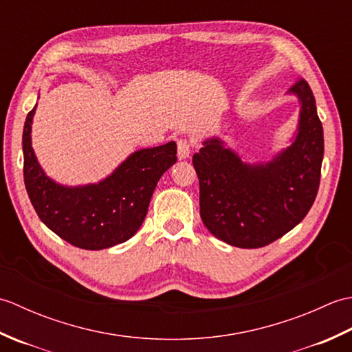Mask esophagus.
<instances>
[{
	"mask_svg": "<svg viewBox=\"0 0 352 352\" xmlns=\"http://www.w3.org/2000/svg\"><path fill=\"white\" fill-rule=\"evenodd\" d=\"M192 151V144L188 139H180L177 142V155L178 159L183 160V159H188Z\"/></svg>",
	"mask_w": 352,
	"mask_h": 352,
	"instance_id": "1",
	"label": "esophagus"
}]
</instances>
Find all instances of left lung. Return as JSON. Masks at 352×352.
<instances>
[{
	"label": "left lung",
	"instance_id": "8db88e82",
	"mask_svg": "<svg viewBox=\"0 0 352 352\" xmlns=\"http://www.w3.org/2000/svg\"><path fill=\"white\" fill-rule=\"evenodd\" d=\"M301 104L294 144L271 162L250 164L207 139L193 154L199 178V213L219 241L237 248H261L300 223L318 195L324 159V130L307 81L289 89Z\"/></svg>",
	"mask_w": 352,
	"mask_h": 352
}]
</instances>
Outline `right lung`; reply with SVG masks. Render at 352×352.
Instances as JSON below:
<instances>
[{"instance_id": "1", "label": "right lung", "mask_w": 352, "mask_h": 352, "mask_svg": "<svg viewBox=\"0 0 352 352\" xmlns=\"http://www.w3.org/2000/svg\"><path fill=\"white\" fill-rule=\"evenodd\" d=\"M22 133L24 183L41 221L63 241L81 250H104L129 241L148 213L157 182L177 162V144L139 149L95 184H58L45 174L32 146V122Z\"/></svg>"}]
</instances>
